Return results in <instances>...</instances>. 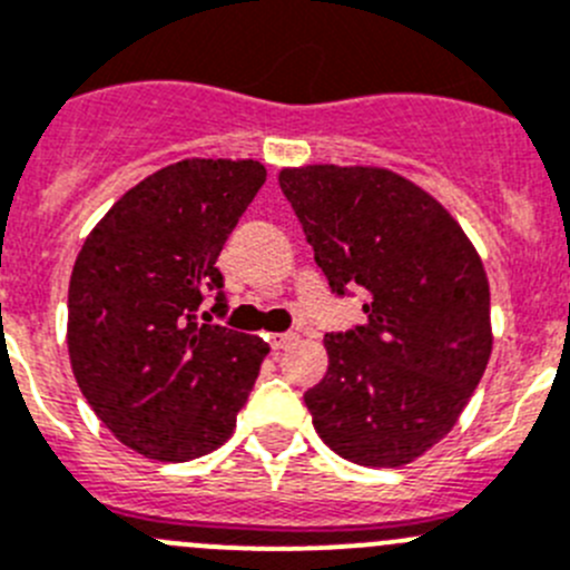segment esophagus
<instances>
[{
  "label": "esophagus",
  "instance_id": "34e87169",
  "mask_svg": "<svg viewBox=\"0 0 570 570\" xmlns=\"http://www.w3.org/2000/svg\"><path fill=\"white\" fill-rule=\"evenodd\" d=\"M295 343H297V334H292V332L273 334V337H269V345H273V351H284V348H289V345H295Z\"/></svg>",
  "mask_w": 570,
  "mask_h": 570
}]
</instances>
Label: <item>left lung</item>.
Wrapping results in <instances>:
<instances>
[{"label":"left lung","mask_w":570,"mask_h":570,"mask_svg":"<svg viewBox=\"0 0 570 570\" xmlns=\"http://www.w3.org/2000/svg\"><path fill=\"white\" fill-rule=\"evenodd\" d=\"M334 295L368 321L326 334L328 371L303 393L317 435L363 466H402L459 422L492 354L489 281L459 222L387 168H284Z\"/></svg>","instance_id":"8db88e82"}]
</instances>
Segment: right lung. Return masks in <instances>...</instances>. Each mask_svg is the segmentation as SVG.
I'll use <instances>...</instances> for the list:
<instances>
[{
  "mask_svg": "<svg viewBox=\"0 0 570 570\" xmlns=\"http://www.w3.org/2000/svg\"><path fill=\"white\" fill-rule=\"evenodd\" d=\"M267 183L255 159H183L126 190L83 242L69 278L67 345L78 387L135 453L190 461L236 430L269 345L216 326V258Z\"/></svg>",
  "mask_w": 570,
  "mask_h": 570,
  "instance_id": "obj_1",
  "label": "right lung"
}]
</instances>
